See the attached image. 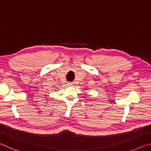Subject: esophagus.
Returning <instances> with one entry per match:
<instances>
[{
	"mask_svg": "<svg viewBox=\"0 0 151 151\" xmlns=\"http://www.w3.org/2000/svg\"><path fill=\"white\" fill-rule=\"evenodd\" d=\"M68 86H72L73 83H71V82H69V83H68Z\"/></svg>",
	"mask_w": 151,
	"mask_h": 151,
	"instance_id": "esophagus-1",
	"label": "esophagus"
}]
</instances>
